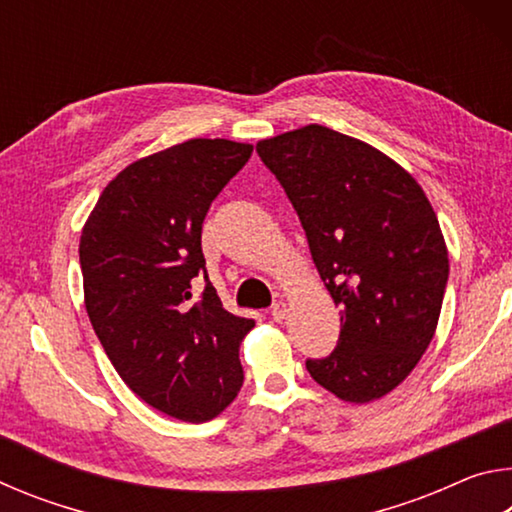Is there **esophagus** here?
<instances>
[{
	"label": "esophagus",
	"instance_id": "esophagus-1",
	"mask_svg": "<svg viewBox=\"0 0 512 512\" xmlns=\"http://www.w3.org/2000/svg\"><path fill=\"white\" fill-rule=\"evenodd\" d=\"M271 316H273L275 323H282L284 316H287V302H277V305H273Z\"/></svg>",
	"mask_w": 512,
	"mask_h": 512
}]
</instances>
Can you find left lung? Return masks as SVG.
<instances>
[{
    "instance_id": "8db88e82",
    "label": "left lung",
    "mask_w": 512,
    "mask_h": 512,
    "mask_svg": "<svg viewBox=\"0 0 512 512\" xmlns=\"http://www.w3.org/2000/svg\"><path fill=\"white\" fill-rule=\"evenodd\" d=\"M305 228L311 257L341 309L339 345L307 359L345 402L391 393L436 332L447 246L411 173L370 144L309 124L257 144Z\"/></svg>"
}]
</instances>
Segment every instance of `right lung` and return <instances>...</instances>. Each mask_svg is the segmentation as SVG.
I'll list each match as a JSON object with an SVG mask.
<instances>
[{
	"label": "right lung",
	"instance_id": "1",
	"mask_svg": "<svg viewBox=\"0 0 512 512\" xmlns=\"http://www.w3.org/2000/svg\"><path fill=\"white\" fill-rule=\"evenodd\" d=\"M250 153V144L187 140L128 164L81 235L85 309L103 350L137 397L183 422L216 418L244 384L239 345L255 320L223 309L201 230Z\"/></svg>",
	"mask_w": 512,
	"mask_h": 512
}]
</instances>
